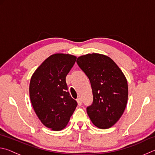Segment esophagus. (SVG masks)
I'll use <instances>...</instances> for the list:
<instances>
[{"label": "esophagus", "instance_id": "1", "mask_svg": "<svg viewBox=\"0 0 155 155\" xmlns=\"http://www.w3.org/2000/svg\"><path fill=\"white\" fill-rule=\"evenodd\" d=\"M77 103H78V106H81V104H82V101H81V99L80 98H78L77 99Z\"/></svg>", "mask_w": 155, "mask_h": 155}]
</instances>
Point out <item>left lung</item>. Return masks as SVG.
<instances>
[{"label": "left lung", "instance_id": "obj_1", "mask_svg": "<svg viewBox=\"0 0 155 155\" xmlns=\"http://www.w3.org/2000/svg\"><path fill=\"white\" fill-rule=\"evenodd\" d=\"M78 66L90 81L93 103L87 113L99 128H109L118 121L128 101V83L122 70L110 57L98 53L78 57Z\"/></svg>", "mask_w": 155, "mask_h": 155}]
</instances>
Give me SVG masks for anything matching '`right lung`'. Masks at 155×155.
<instances>
[{
  "mask_svg": "<svg viewBox=\"0 0 155 155\" xmlns=\"http://www.w3.org/2000/svg\"><path fill=\"white\" fill-rule=\"evenodd\" d=\"M77 57L57 53L48 57L33 73L29 95L34 111L41 123L53 130L66 127L77 103L70 96L65 82Z\"/></svg>",
  "mask_w": 155,
  "mask_h": 155,
  "instance_id": "add662e5",
  "label": "right lung"
}]
</instances>
